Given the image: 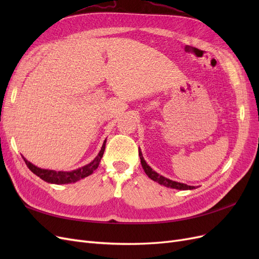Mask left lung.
Returning <instances> with one entry per match:
<instances>
[{"label":"left lung","instance_id":"1","mask_svg":"<svg viewBox=\"0 0 259 259\" xmlns=\"http://www.w3.org/2000/svg\"><path fill=\"white\" fill-rule=\"evenodd\" d=\"M139 156H140V163H142V166L145 170V173L147 174V176L149 178H151L152 180H154V182L159 183L160 185H163L165 187H168V188H174V189H178V190H188V189H195L194 186H188L186 184H182V183H177V182H174V180H170V179H167L165 177H163L162 175L158 174L156 171H154L150 166L148 165V164L146 163V161L144 160L143 158V154H142V151H139Z\"/></svg>","mask_w":259,"mask_h":259}]
</instances>
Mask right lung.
<instances>
[{
    "mask_svg": "<svg viewBox=\"0 0 259 259\" xmlns=\"http://www.w3.org/2000/svg\"><path fill=\"white\" fill-rule=\"evenodd\" d=\"M105 146H106V140L104 142L103 147H101L100 152L98 153L96 158L93 160V162L88 164V165H85L81 168L74 169L72 171H55V170H49V169H42V168L36 167L35 165L31 164L30 162H28L25 158H23V156H22V159L27 164L29 169L32 171L33 174L40 177L41 179L45 180V182L51 183V184H56V185L71 184V183L77 182V180L88 177L94 173V170L98 167L99 162H100L101 158H103V154L105 151Z\"/></svg>",
    "mask_w": 259,
    "mask_h": 259,
    "instance_id": "obj_1",
    "label": "right lung"
}]
</instances>
